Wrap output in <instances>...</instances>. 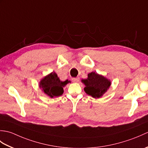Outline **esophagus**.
<instances>
[{"instance_id":"obj_1","label":"esophagus","mask_w":148,"mask_h":148,"mask_svg":"<svg viewBox=\"0 0 148 148\" xmlns=\"http://www.w3.org/2000/svg\"><path fill=\"white\" fill-rule=\"evenodd\" d=\"M79 80V77H73L72 78V81L73 83H77L78 81Z\"/></svg>"}]
</instances>
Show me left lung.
<instances>
[{
	"label": "left lung",
	"mask_w": 148,
	"mask_h": 148,
	"mask_svg": "<svg viewBox=\"0 0 148 148\" xmlns=\"http://www.w3.org/2000/svg\"><path fill=\"white\" fill-rule=\"evenodd\" d=\"M81 82L85 85L84 90L86 93L95 99L101 97L111 84L110 80L95 72L89 73L87 79H82Z\"/></svg>",
	"instance_id": "left-lung-1"
}]
</instances>
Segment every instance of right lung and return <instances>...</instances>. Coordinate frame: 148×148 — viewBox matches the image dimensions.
Listing matches in <instances>:
<instances>
[{
	"mask_svg": "<svg viewBox=\"0 0 148 148\" xmlns=\"http://www.w3.org/2000/svg\"><path fill=\"white\" fill-rule=\"evenodd\" d=\"M70 82L68 80L60 81L57 74L52 72L42 78L39 83V87L47 95L53 98L62 95L64 93V87Z\"/></svg>",
	"mask_w": 148,
	"mask_h": 148,
	"instance_id": "obj_1",
	"label": "right lung"
}]
</instances>
